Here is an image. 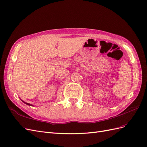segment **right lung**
<instances>
[{
	"mask_svg": "<svg viewBox=\"0 0 147 147\" xmlns=\"http://www.w3.org/2000/svg\"><path fill=\"white\" fill-rule=\"evenodd\" d=\"M22 101H23L24 104H26V105H30V106H34V105H32V104H29V103H27V102H24V101H23V100H21Z\"/></svg>",
	"mask_w": 147,
	"mask_h": 147,
	"instance_id": "right-lung-1",
	"label": "right lung"
}]
</instances>
